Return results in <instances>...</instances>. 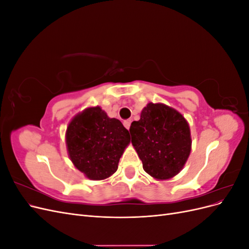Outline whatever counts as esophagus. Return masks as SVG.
I'll list each match as a JSON object with an SVG mask.
<instances>
[{
    "label": "esophagus",
    "mask_w": 249,
    "mask_h": 249,
    "mask_svg": "<svg viewBox=\"0 0 249 249\" xmlns=\"http://www.w3.org/2000/svg\"><path fill=\"white\" fill-rule=\"evenodd\" d=\"M124 125L125 129L129 130V129H130V125H131V120H129V119L124 120Z\"/></svg>",
    "instance_id": "obj_1"
}]
</instances>
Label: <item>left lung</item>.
Wrapping results in <instances>:
<instances>
[{
  "label": "left lung",
  "instance_id": "1",
  "mask_svg": "<svg viewBox=\"0 0 249 249\" xmlns=\"http://www.w3.org/2000/svg\"><path fill=\"white\" fill-rule=\"evenodd\" d=\"M132 144L143 169L156 179H168L183 169L191 152L189 124L162 103H148L130 127Z\"/></svg>",
  "mask_w": 249,
  "mask_h": 249
}]
</instances>
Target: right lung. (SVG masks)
Masks as SVG:
<instances>
[{
    "instance_id": "1",
    "label": "right lung",
    "mask_w": 249,
    "mask_h": 249,
    "mask_svg": "<svg viewBox=\"0 0 249 249\" xmlns=\"http://www.w3.org/2000/svg\"><path fill=\"white\" fill-rule=\"evenodd\" d=\"M131 141L129 131L100 106L78 113L67 125L65 142L73 166L92 180L110 178Z\"/></svg>"
}]
</instances>
